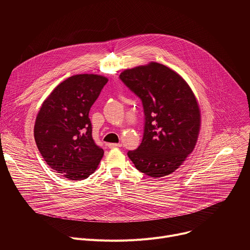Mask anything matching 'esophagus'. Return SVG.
Here are the masks:
<instances>
[{
  "label": "esophagus",
  "mask_w": 250,
  "mask_h": 250,
  "mask_svg": "<svg viewBox=\"0 0 250 250\" xmlns=\"http://www.w3.org/2000/svg\"><path fill=\"white\" fill-rule=\"evenodd\" d=\"M109 148H119L122 147V144H108Z\"/></svg>",
  "instance_id": "obj_1"
}]
</instances>
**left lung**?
<instances>
[{
	"label": "left lung",
	"instance_id": "left-lung-1",
	"mask_svg": "<svg viewBox=\"0 0 250 250\" xmlns=\"http://www.w3.org/2000/svg\"><path fill=\"white\" fill-rule=\"evenodd\" d=\"M120 78L141 99L146 116L144 138L128 157L150 177L173 173L198 140L201 111L194 92L181 75L157 62L125 69Z\"/></svg>",
	"mask_w": 250,
	"mask_h": 250
}]
</instances>
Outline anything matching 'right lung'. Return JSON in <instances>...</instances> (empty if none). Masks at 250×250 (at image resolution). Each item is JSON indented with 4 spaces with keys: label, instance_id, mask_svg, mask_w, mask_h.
I'll return each mask as SVG.
<instances>
[{
    "label": "right lung",
    "instance_id": "obj_1",
    "mask_svg": "<svg viewBox=\"0 0 250 250\" xmlns=\"http://www.w3.org/2000/svg\"><path fill=\"white\" fill-rule=\"evenodd\" d=\"M108 78L79 74L57 85L43 101L34 124V139L48 166L69 180L93 174L104 150L92 137L89 112Z\"/></svg>",
    "mask_w": 250,
    "mask_h": 250
}]
</instances>
